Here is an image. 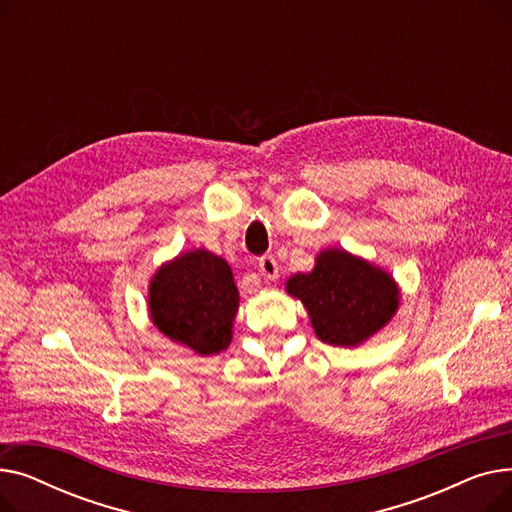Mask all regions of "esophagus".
I'll use <instances>...</instances> for the list:
<instances>
[{
  "mask_svg": "<svg viewBox=\"0 0 512 512\" xmlns=\"http://www.w3.org/2000/svg\"><path fill=\"white\" fill-rule=\"evenodd\" d=\"M259 272H261V276H263L267 282L276 280V278H278V261H276L272 255H263V257L259 259Z\"/></svg>",
  "mask_w": 512,
  "mask_h": 512,
  "instance_id": "1",
  "label": "esophagus"
}]
</instances>
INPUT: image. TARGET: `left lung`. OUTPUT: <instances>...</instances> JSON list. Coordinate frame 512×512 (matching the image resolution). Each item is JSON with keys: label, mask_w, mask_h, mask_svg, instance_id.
Listing matches in <instances>:
<instances>
[{"label": "left lung", "mask_w": 512, "mask_h": 512, "mask_svg": "<svg viewBox=\"0 0 512 512\" xmlns=\"http://www.w3.org/2000/svg\"><path fill=\"white\" fill-rule=\"evenodd\" d=\"M286 292L299 299L321 342L359 346L394 317L400 292L392 276L369 261L326 249L309 274H294Z\"/></svg>", "instance_id": "obj_1"}]
</instances>
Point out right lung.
Wrapping results in <instances>:
<instances>
[{"label":"right lung","mask_w":512,"mask_h":512,"mask_svg":"<svg viewBox=\"0 0 512 512\" xmlns=\"http://www.w3.org/2000/svg\"><path fill=\"white\" fill-rule=\"evenodd\" d=\"M238 288L230 265L205 249L164 263L149 284L155 328L197 355H215L232 340Z\"/></svg>","instance_id":"add662e5"}]
</instances>
